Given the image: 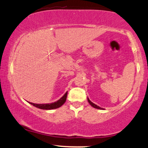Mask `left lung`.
<instances>
[{"mask_svg":"<svg viewBox=\"0 0 148 148\" xmlns=\"http://www.w3.org/2000/svg\"><path fill=\"white\" fill-rule=\"evenodd\" d=\"M88 101L89 103H90V104L91 105V106H92V107H93V108H97V109H99V110H103V108H101V107L98 106H97V105H96V104H94V103H92V101H90V99H88Z\"/></svg>","mask_w":148,"mask_h":148,"instance_id":"8db88e82","label":"left lung"}]
</instances>
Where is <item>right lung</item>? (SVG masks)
<instances>
[{"label":"right lung","instance_id":"right-lung-1","mask_svg":"<svg viewBox=\"0 0 148 148\" xmlns=\"http://www.w3.org/2000/svg\"><path fill=\"white\" fill-rule=\"evenodd\" d=\"M67 95V92L64 94L63 97L60 98L59 100H58L54 103H45V104H36V103H33L30 102L29 103L31 105H32V106L36 107V108H39V109L46 110H54V109H56V108H60V106H63L64 103H65V101H66Z\"/></svg>","mask_w":148,"mask_h":148}]
</instances>
